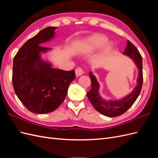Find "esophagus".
Instances as JSON below:
<instances>
[{
  "mask_svg": "<svg viewBox=\"0 0 158 158\" xmlns=\"http://www.w3.org/2000/svg\"><path fill=\"white\" fill-rule=\"evenodd\" d=\"M75 73H76V75L77 76H82L84 74V70L81 68H78L76 69L75 70Z\"/></svg>",
  "mask_w": 158,
  "mask_h": 158,
  "instance_id": "1",
  "label": "esophagus"
}]
</instances>
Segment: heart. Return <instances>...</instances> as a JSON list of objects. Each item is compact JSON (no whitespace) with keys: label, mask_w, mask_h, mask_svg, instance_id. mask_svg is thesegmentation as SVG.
I'll return each mask as SVG.
<instances>
[{"label":"heart","mask_w":158,"mask_h":158,"mask_svg":"<svg viewBox=\"0 0 158 158\" xmlns=\"http://www.w3.org/2000/svg\"><path fill=\"white\" fill-rule=\"evenodd\" d=\"M107 41V38L102 34H94L89 37L86 40L85 45L89 49H95L99 48L105 45ZM113 47V44L111 42H109L106 45L105 49L106 51L111 50Z\"/></svg>","instance_id":"obj_1"}]
</instances>
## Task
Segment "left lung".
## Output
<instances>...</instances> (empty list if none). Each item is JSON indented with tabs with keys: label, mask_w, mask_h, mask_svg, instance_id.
<instances>
[{
	"label": "left lung",
	"mask_w": 158,
	"mask_h": 158,
	"mask_svg": "<svg viewBox=\"0 0 158 158\" xmlns=\"http://www.w3.org/2000/svg\"><path fill=\"white\" fill-rule=\"evenodd\" d=\"M123 54L129 56L133 60L139 72H138L136 86L134 88L132 93L122 99L107 101L100 97L99 94V84L96 78L92 74V72H89V73L91 78V83H92V88L89 92L87 93L88 98L94 107L96 109V111L109 117L120 116L125 113L135 102L140 93L142 86V58L139 51L130 41H128L127 45Z\"/></svg>",
	"instance_id": "obj_1"
}]
</instances>
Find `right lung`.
<instances>
[{"instance_id": "add662e5", "label": "right lung", "mask_w": 158, "mask_h": 158, "mask_svg": "<svg viewBox=\"0 0 158 158\" xmlns=\"http://www.w3.org/2000/svg\"><path fill=\"white\" fill-rule=\"evenodd\" d=\"M56 27H48L27 40L13 60L12 84L15 93L30 111L44 114L55 111L63 102L74 70L52 69L41 59L50 48L40 45L55 37Z\"/></svg>"}]
</instances>
